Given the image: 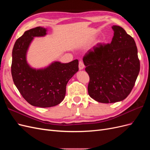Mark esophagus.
Listing matches in <instances>:
<instances>
[{
    "label": "esophagus",
    "instance_id": "34e87169",
    "mask_svg": "<svg viewBox=\"0 0 150 150\" xmlns=\"http://www.w3.org/2000/svg\"><path fill=\"white\" fill-rule=\"evenodd\" d=\"M84 67V62L83 61H80L79 62V69L81 70V69H83Z\"/></svg>",
    "mask_w": 150,
    "mask_h": 150
}]
</instances>
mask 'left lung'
<instances>
[{"mask_svg":"<svg viewBox=\"0 0 150 150\" xmlns=\"http://www.w3.org/2000/svg\"><path fill=\"white\" fill-rule=\"evenodd\" d=\"M110 44L98 43L83 57L89 76L91 98L102 103L122 101L133 89L140 69L134 39L121 27L112 26Z\"/></svg>","mask_w":150,"mask_h":150,"instance_id":"obj_1","label":"left lung"}]
</instances>
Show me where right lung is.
<instances>
[{
  "mask_svg": "<svg viewBox=\"0 0 150 150\" xmlns=\"http://www.w3.org/2000/svg\"><path fill=\"white\" fill-rule=\"evenodd\" d=\"M46 29L37 27L25 31L17 39L12 50L11 73L21 94L32 106L49 108L64 99L66 85L79 70L78 60L69 63L54 62L43 69L31 68L26 61V52L34 37L44 36Z\"/></svg>",
  "mask_w": 150,
  "mask_h": 150,
  "instance_id": "right-lung-1",
  "label": "right lung"
}]
</instances>
